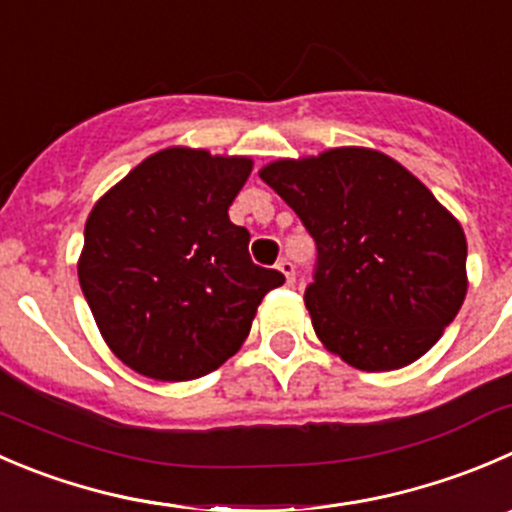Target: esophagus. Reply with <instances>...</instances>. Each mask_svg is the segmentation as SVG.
I'll return each instance as SVG.
<instances>
[{
  "mask_svg": "<svg viewBox=\"0 0 512 512\" xmlns=\"http://www.w3.org/2000/svg\"><path fill=\"white\" fill-rule=\"evenodd\" d=\"M277 270H280L282 275H285L287 285H292V282H295V265H292L290 260H280V262H277Z\"/></svg>",
  "mask_w": 512,
  "mask_h": 512,
  "instance_id": "34e87169",
  "label": "esophagus"
}]
</instances>
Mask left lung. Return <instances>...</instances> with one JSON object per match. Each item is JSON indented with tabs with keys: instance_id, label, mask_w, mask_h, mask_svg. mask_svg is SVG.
I'll list each match as a JSON object with an SVG mask.
<instances>
[{
	"instance_id": "1",
	"label": "left lung",
	"mask_w": 512,
	"mask_h": 512,
	"mask_svg": "<svg viewBox=\"0 0 512 512\" xmlns=\"http://www.w3.org/2000/svg\"><path fill=\"white\" fill-rule=\"evenodd\" d=\"M257 175L317 242L305 305L317 340L365 372L423 357L468 292V242L458 217L372 147L280 157Z\"/></svg>"
}]
</instances>
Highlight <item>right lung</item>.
<instances>
[{"instance_id": "add662e5", "label": "right lung", "mask_w": 512, "mask_h": 512, "mask_svg": "<svg viewBox=\"0 0 512 512\" xmlns=\"http://www.w3.org/2000/svg\"><path fill=\"white\" fill-rule=\"evenodd\" d=\"M252 157L172 145L109 187L84 225L79 285L109 350L140 375L185 382L217 370L250 335L277 270L247 255L230 222Z\"/></svg>"}]
</instances>
